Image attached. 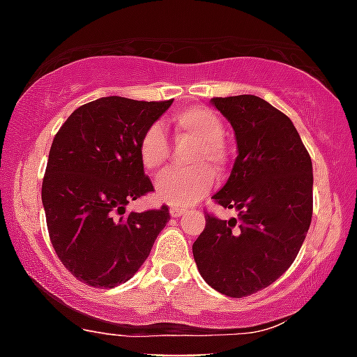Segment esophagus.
<instances>
[{
	"label": "esophagus",
	"mask_w": 357,
	"mask_h": 357,
	"mask_svg": "<svg viewBox=\"0 0 357 357\" xmlns=\"http://www.w3.org/2000/svg\"><path fill=\"white\" fill-rule=\"evenodd\" d=\"M183 214L185 208H181V206H170V215H172V218H181Z\"/></svg>",
	"instance_id": "1"
}]
</instances>
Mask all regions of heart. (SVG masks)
I'll use <instances>...</instances> for the list:
<instances>
[{
  "label": "heart",
  "mask_w": 357,
  "mask_h": 357,
  "mask_svg": "<svg viewBox=\"0 0 357 357\" xmlns=\"http://www.w3.org/2000/svg\"><path fill=\"white\" fill-rule=\"evenodd\" d=\"M176 137L181 142H192L187 154L188 170L165 172L158 183L155 194L161 202L170 205L187 206L205 196L214 185V174L225 172L229 155L225 149V127L220 116L206 107L181 109L172 116ZM139 160L145 170L158 172L169 160V142L158 125L143 132L139 142Z\"/></svg>",
  "instance_id": "obj_1"
}]
</instances>
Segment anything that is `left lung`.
I'll list each match as a JSON object with an SVG mask.
<instances>
[{
    "instance_id": "1",
    "label": "left lung",
    "mask_w": 357,
    "mask_h": 357,
    "mask_svg": "<svg viewBox=\"0 0 357 357\" xmlns=\"http://www.w3.org/2000/svg\"><path fill=\"white\" fill-rule=\"evenodd\" d=\"M236 134L238 158L212 196L238 218L205 215L192 254L203 280L229 298L272 285L294 263L312 220V161L285 114L257 96L212 98Z\"/></svg>"
}]
</instances>
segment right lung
Returning <instances> with one entry per match:
<instances>
[{"instance_id":"obj_1","label":"right lung","mask_w":357,"mask_h":357,"mask_svg":"<svg viewBox=\"0 0 357 357\" xmlns=\"http://www.w3.org/2000/svg\"><path fill=\"white\" fill-rule=\"evenodd\" d=\"M170 105L100 98L74 110L54 137L41 187L47 229L59 261L86 285L130 280L170 220L167 205L127 212L154 190L139 142Z\"/></svg>"}]
</instances>
